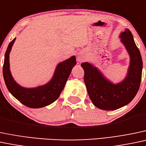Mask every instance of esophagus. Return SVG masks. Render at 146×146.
<instances>
[{
    "label": "esophagus",
    "mask_w": 146,
    "mask_h": 146,
    "mask_svg": "<svg viewBox=\"0 0 146 146\" xmlns=\"http://www.w3.org/2000/svg\"><path fill=\"white\" fill-rule=\"evenodd\" d=\"M79 60H80V61H81V60H82V59H79Z\"/></svg>",
    "instance_id": "1"
}]
</instances>
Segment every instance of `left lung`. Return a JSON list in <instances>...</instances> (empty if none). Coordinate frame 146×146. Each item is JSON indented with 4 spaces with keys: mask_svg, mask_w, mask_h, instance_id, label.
Segmentation results:
<instances>
[{
    "mask_svg": "<svg viewBox=\"0 0 146 146\" xmlns=\"http://www.w3.org/2000/svg\"><path fill=\"white\" fill-rule=\"evenodd\" d=\"M119 38L130 56L127 74L122 82L113 84L92 64H81L85 71L84 81L89 96L94 105L101 110H114L127 105L140 87L143 68L140 51L128 29L120 33Z\"/></svg>",
    "mask_w": 146,
    "mask_h": 146,
    "instance_id": "obj_1",
    "label": "left lung"
}]
</instances>
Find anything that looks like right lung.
<instances>
[{
    "label": "right lung",
    "instance_id": "obj_1",
    "mask_svg": "<svg viewBox=\"0 0 146 146\" xmlns=\"http://www.w3.org/2000/svg\"><path fill=\"white\" fill-rule=\"evenodd\" d=\"M15 40L16 38L9 43L5 54L3 73L7 90L14 97L29 108H39L52 104L59 98L72 68L76 66V56H72L59 63L55 69L52 78L47 84L35 88H26L17 83L10 70L9 55Z\"/></svg>",
    "mask_w": 146,
    "mask_h": 146
}]
</instances>
